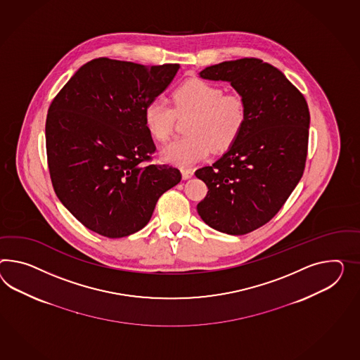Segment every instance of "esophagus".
I'll use <instances>...</instances> for the list:
<instances>
[{
	"label": "esophagus",
	"mask_w": 360,
	"mask_h": 360,
	"mask_svg": "<svg viewBox=\"0 0 360 360\" xmlns=\"http://www.w3.org/2000/svg\"><path fill=\"white\" fill-rule=\"evenodd\" d=\"M181 175H183L184 180H188L193 176V171L192 169H181Z\"/></svg>",
	"instance_id": "1"
}]
</instances>
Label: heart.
Returning <instances> with one entry per match:
<instances>
[{
	"label": "heart",
	"mask_w": 360,
	"mask_h": 360,
	"mask_svg": "<svg viewBox=\"0 0 360 360\" xmlns=\"http://www.w3.org/2000/svg\"><path fill=\"white\" fill-rule=\"evenodd\" d=\"M172 105L159 99L145 107V127L153 139L165 142L172 136L177 117L191 119L186 125L189 136L177 139L162 148V159L176 167L188 168L212 154L230 148L245 128L248 110L238 94L224 90L200 78H192L176 87Z\"/></svg>",
	"instance_id": "heart-1"
}]
</instances>
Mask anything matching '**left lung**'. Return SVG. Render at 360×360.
I'll return each instance as SVG.
<instances>
[{
  "instance_id": "left-lung-1",
  "label": "left lung",
  "mask_w": 360,
  "mask_h": 360,
  "mask_svg": "<svg viewBox=\"0 0 360 360\" xmlns=\"http://www.w3.org/2000/svg\"><path fill=\"white\" fill-rule=\"evenodd\" d=\"M200 75L230 82L245 101L248 119L219 160L195 171L209 189L197 212L214 230L245 235L274 218L303 176L308 104L285 74L259 58L224 61Z\"/></svg>"
}]
</instances>
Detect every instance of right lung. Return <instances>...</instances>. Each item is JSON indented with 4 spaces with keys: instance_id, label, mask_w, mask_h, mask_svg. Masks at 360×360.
Instances as JSON below:
<instances>
[{
    "instance_id": "obj_1",
    "label": "right lung",
    "mask_w": 360,
    "mask_h": 360,
    "mask_svg": "<svg viewBox=\"0 0 360 360\" xmlns=\"http://www.w3.org/2000/svg\"><path fill=\"white\" fill-rule=\"evenodd\" d=\"M179 68L95 58L51 103L46 145L52 185L89 230L112 239L137 232L159 197L180 183L175 167L145 166L155 145L143 120L145 107Z\"/></svg>"
}]
</instances>
